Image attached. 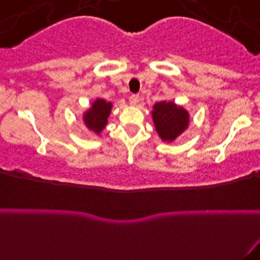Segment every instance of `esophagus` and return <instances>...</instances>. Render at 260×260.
Here are the masks:
<instances>
[{
	"instance_id": "obj_1",
	"label": "esophagus",
	"mask_w": 260,
	"mask_h": 260,
	"mask_svg": "<svg viewBox=\"0 0 260 260\" xmlns=\"http://www.w3.org/2000/svg\"><path fill=\"white\" fill-rule=\"evenodd\" d=\"M139 103V95H137V94H133V95H131L129 96V104L131 105H137V104Z\"/></svg>"
}]
</instances>
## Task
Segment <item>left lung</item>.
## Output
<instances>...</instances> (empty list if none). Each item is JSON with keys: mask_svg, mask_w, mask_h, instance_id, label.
I'll return each mask as SVG.
<instances>
[{"mask_svg": "<svg viewBox=\"0 0 260 260\" xmlns=\"http://www.w3.org/2000/svg\"><path fill=\"white\" fill-rule=\"evenodd\" d=\"M151 115L155 129L164 142H174L189 124V113L187 110L172 101L156 103L153 106Z\"/></svg>", "mask_w": 260, "mask_h": 260, "instance_id": "left-lung-1", "label": "left lung"}]
</instances>
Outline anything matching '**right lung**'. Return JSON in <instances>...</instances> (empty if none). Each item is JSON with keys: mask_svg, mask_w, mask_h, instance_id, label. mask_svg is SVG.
<instances>
[{"mask_svg": "<svg viewBox=\"0 0 260 260\" xmlns=\"http://www.w3.org/2000/svg\"><path fill=\"white\" fill-rule=\"evenodd\" d=\"M112 104L104 99H96L91 104V107L83 116L85 126L94 133L100 134L107 124V118L111 113Z\"/></svg>", "mask_w": 260, "mask_h": 260, "instance_id": "1", "label": "right lung"}]
</instances>
